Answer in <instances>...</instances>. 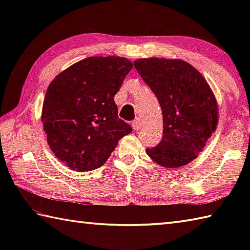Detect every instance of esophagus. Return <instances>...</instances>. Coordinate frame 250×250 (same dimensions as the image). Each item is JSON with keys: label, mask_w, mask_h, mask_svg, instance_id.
I'll return each instance as SVG.
<instances>
[{"label": "esophagus", "mask_w": 250, "mask_h": 250, "mask_svg": "<svg viewBox=\"0 0 250 250\" xmlns=\"http://www.w3.org/2000/svg\"><path fill=\"white\" fill-rule=\"evenodd\" d=\"M132 126H133V129L135 131H139L142 126H143V121L141 119H135L133 122H132Z\"/></svg>", "instance_id": "esophagus-1"}]
</instances>
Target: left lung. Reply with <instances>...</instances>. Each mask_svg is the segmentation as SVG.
<instances>
[{
  "mask_svg": "<svg viewBox=\"0 0 250 250\" xmlns=\"http://www.w3.org/2000/svg\"><path fill=\"white\" fill-rule=\"evenodd\" d=\"M163 115L160 143L146 152L167 168L186 166L204 149L218 121L216 99L201 73L183 60L140 59L134 62Z\"/></svg>",
  "mask_w": 250,
  "mask_h": 250,
  "instance_id": "obj_1",
  "label": "left lung"
}]
</instances>
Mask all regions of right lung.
<instances>
[{
	"label": "right lung",
	"instance_id": "right-lung-1",
	"mask_svg": "<svg viewBox=\"0 0 250 250\" xmlns=\"http://www.w3.org/2000/svg\"><path fill=\"white\" fill-rule=\"evenodd\" d=\"M133 64L120 57H89L60 73L45 95L42 121L61 162L79 172L102 167L132 132L114 101Z\"/></svg>",
	"mask_w": 250,
	"mask_h": 250
}]
</instances>
